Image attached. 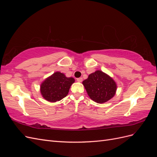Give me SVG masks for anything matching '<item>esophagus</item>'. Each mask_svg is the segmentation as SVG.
Segmentation results:
<instances>
[{
	"mask_svg": "<svg viewBox=\"0 0 157 157\" xmlns=\"http://www.w3.org/2000/svg\"><path fill=\"white\" fill-rule=\"evenodd\" d=\"M77 80L78 82H81L82 81V78H81V77H80V78H78L77 79Z\"/></svg>",
	"mask_w": 157,
	"mask_h": 157,
	"instance_id": "1",
	"label": "esophagus"
}]
</instances>
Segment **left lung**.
<instances>
[{"label":"left lung","instance_id":"8db88e82","mask_svg":"<svg viewBox=\"0 0 157 157\" xmlns=\"http://www.w3.org/2000/svg\"><path fill=\"white\" fill-rule=\"evenodd\" d=\"M82 84L90 98L98 103L111 99L117 90V84L113 79L99 70L89 75Z\"/></svg>","mask_w":157,"mask_h":157}]
</instances>
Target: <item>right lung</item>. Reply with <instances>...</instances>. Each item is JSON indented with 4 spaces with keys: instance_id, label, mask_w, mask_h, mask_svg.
<instances>
[{
    "instance_id": "right-lung-1",
    "label": "right lung",
    "mask_w": 157,
    "mask_h": 157,
    "mask_svg": "<svg viewBox=\"0 0 157 157\" xmlns=\"http://www.w3.org/2000/svg\"><path fill=\"white\" fill-rule=\"evenodd\" d=\"M75 79L67 78L60 72H56L42 83L40 92L46 100L56 102L61 100L68 94L69 88Z\"/></svg>"
}]
</instances>
